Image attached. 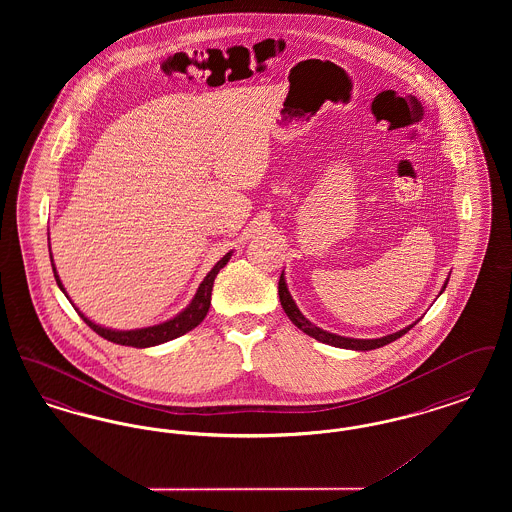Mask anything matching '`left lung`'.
I'll use <instances>...</instances> for the list:
<instances>
[{
	"label": "left lung",
	"instance_id": "obj_1",
	"mask_svg": "<svg viewBox=\"0 0 512 512\" xmlns=\"http://www.w3.org/2000/svg\"><path fill=\"white\" fill-rule=\"evenodd\" d=\"M447 282H449V278L445 280V284H443L441 292L447 288ZM278 295H280V303H282V309L286 311L288 318L292 320L293 324H295L299 330H303L307 336H311V338H315V340L322 341V343H328V345H334V347H341V349L370 351V349H378V347H384V345H388V343H391V341H395L397 338L405 336V334H407V332L413 328L414 324L418 322V320H416V322H413V324H409L407 328H403V330H399V332H395V334H390V336L378 338V340H355V338H345V336H338V334L326 332V330H322V328L315 326L311 320H307V318L303 317V313L297 309V305H295V301H293L292 295H290V292H288V286H286V280H284V272H282V276H280V282H278Z\"/></svg>",
	"mask_w": 512,
	"mask_h": 512
}]
</instances>
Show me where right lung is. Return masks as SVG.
Wrapping results in <instances>:
<instances>
[{"label": "right lung", "instance_id": "right-lung-1", "mask_svg": "<svg viewBox=\"0 0 512 512\" xmlns=\"http://www.w3.org/2000/svg\"><path fill=\"white\" fill-rule=\"evenodd\" d=\"M232 257V251L226 253L219 263L215 267L211 268V272L203 278V282L199 284L197 293L192 299V303L182 311L178 313L176 317L167 320V322H161V324H155V326H147V328H136V330H111V328H105V326H99L96 322H92L90 318L84 317L76 307V313L80 315V318L96 332L101 338L105 340L113 341V343H119V345H130V347H153V345H159V343H165V341L174 340L178 336H184L186 332L194 330L195 326L207 317L209 313V307H211V292H213V284H215V278L219 274L220 268L224 267ZM49 259H51V253H49ZM51 267H53V276H55V282L57 286L61 288V292L67 295L61 280H59V274L55 270L53 265V259H51ZM69 297V295H67ZM71 301V299H69Z\"/></svg>", "mask_w": 512, "mask_h": 512}]
</instances>
